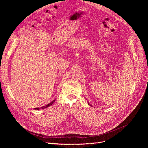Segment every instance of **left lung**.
<instances>
[{
	"label": "left lung",
	"mask_w": 148,
	"mask_h": 148,
	"mask_svg": "<svg viewBox=\"0 0 148 148\" xmlns=\"http://www.w3.org/2000/svg\"><path fill=\"white\" fill-rule=\"evenodd\" d=\"M89 105H90V104H89Z\"/></svg>",
	"instance_id": "1"
}]
</instances>
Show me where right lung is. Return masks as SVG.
I'll list each match as a JSON object with an SVG mask.
<instances>
[{
	"label": "right lung",
	"instance_id": "right-lung-1",
	"mask_svg": "<svg viewBox=\"0 0 148 148\" xmlns=\"http://www.w3.org/2000/svg\"><path fill=\"white\" fill-rule=\"evenodd\" d=\"M54 101H55V99L54 100H53V101H51L50 103H48L47 105H45V106H44V107H42L41 108H35V110H41V109H44V108H47V107H49V106H50V105H51L54 102Z\"/></svg>",
	"mask_w": 148,
	"mask_h": 148
}]
</instances>
